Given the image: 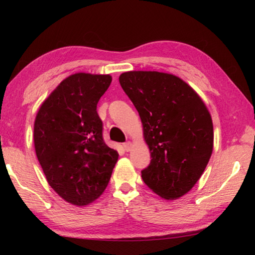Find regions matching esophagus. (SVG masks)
Returning a JSON list of instances; mask_svg holds the SVG:
<instances>
[{
  "label": "esophagus",
  "mask_w": 255,
  "mask_h": 255,
  "mask_svg": "<svg viewBox=\"0 0 255 255\" xmlns=\"http://www.w3.org/2000/svg\"><path fill=\"white\" fill-rule=\"evenodd\" d=\"M131 147H132V143H131V141H127V143L124 144V149L126 150V152H129V150L131 149Z\"/></svg>",
  "instance_id": "obj_1"
}]
</instances>
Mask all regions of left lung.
I'll use <instances>...</instances> for the list:
<instances>
[{"mask_svg": "<svg viewBox=\"0 0 255 255\" xmlns=\"http://www.w3.org/2000/svg\"><path fill=\"white\" fill-rule=\"evenodd\" d=\"M119 82L143 124L150 150L145 184L166 200L189 192L213 153V120L204 101L180 77L162 72L123 73Z\"/></svg>", "mask_w": 255, "mask_h": 255, "instance_id": "obj_1", "label": "left lung"}]
</instances>
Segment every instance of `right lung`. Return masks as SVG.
<instances>
[{
    "mask_svg": "<svg viewBox=\"0 0 255 255\" xmlns=\"http://www.w3.org/2000/svg\"><path fill=\"white\" fill-rule=\"evenodd\" d=\"M110 75L76 73L66 77L42 102L33 126L34 149L47 182L75 206L98 199L118 161L117 150L102 137L97 112Z\"/></svg>",
    "mask_w": 255,
    "mask_h": 255,
    "instance_id": "obj_1",
    "label": "right lung"
}]
</instances>
